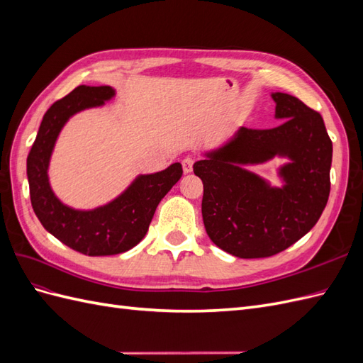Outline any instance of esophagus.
<instances>
[{"mask_svg":"<svg viewBox=\"0 0 363 363\" xmlns=\"http://www.w3.org/2000/svg\"><path fill=\"white\" fill-rule=\"evenodd\" d=\"M194 159L192 157H186L183 159L182 162V167H183V172L184 174H191L192 172V168H194Z\"/></svg>","mask_w":363,"mask_h":363,"instance_id":"esophagus-1","label":"esophagus"}]
</instances>
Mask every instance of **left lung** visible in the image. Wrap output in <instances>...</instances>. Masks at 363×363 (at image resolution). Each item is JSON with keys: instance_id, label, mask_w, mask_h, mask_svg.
I'll list each match as a JSON object with an SVG mask.
<instances>
[{"instance_id": "left-lung-1", "label": "left lung", "mask_w": 363, "mask_h": 363, "mask_svg": "<svg viewBox=\"0 0 363 363\" xmlns=\"http://www.w3.org/2000/svg\"><path fill=\"white\" fill-rule=\"evenodd\" d=\"M271 96L279 127H239L194 163L206 232L240 259L269 257L295 244L318 223L330 194L333 145L321 115L289 94ZM274 157L289 159L278 172L280 189L246 169Z\"/></svg>"}]
</instances>
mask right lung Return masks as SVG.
Returning a JSON list of instances; mask_svg holds the SVG:
<instances>
[{
  "instance_id": "right-lung-1",
  "label": "right lung",
  "mask_w": 363,
  "mask_h": 363,
  "mask_svg": "<svg viewBox=\"0 0 363 363\" xmlns=\"http://www.w3.org/2000/svg\"><path fill=\"white\" fill-rule=\"evenodd\" d=\"M115 95L111 86L75 87L43 115L27 157L31 206L40 224L60 242L86 256H113L138 245L145 238L160 200L183 174L179 162L155 174H139L116 199L91 211L69 207L57 199L48 169L62 128L75 113L101 107Z\"/></svg>"
}]
</instances>
